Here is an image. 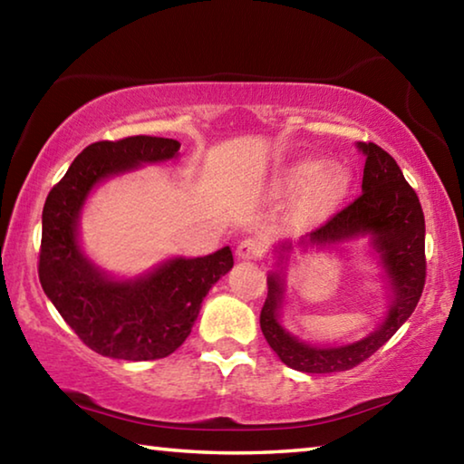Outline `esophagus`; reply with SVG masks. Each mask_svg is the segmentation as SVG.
<instances>
[{
    "label": "esophagus",
    "instance_id": "1",
    "mask_svg": "<svg viewBox=\"0 0 464 464\" xmlns=\"http://www.w3.org/2000/svg\"><path fill=\"white\" fill-rule=\"evenodd\" d=\"M260 254H262V246L260 241L256 239H243L237 246V256L241 260H256Z\"/></svg>",
    "mask_w": 464,
    "mask_h": 464
}]
</instances>
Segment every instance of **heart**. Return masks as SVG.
I'll use <instances>...</instances> for the list:
<instances>
[{"label": "heart", "mask_w": 464, "mask_h": 464, "mask_svg": "<svg viewBox=\"0 0 464 464\" xmlns=\"http://www.w3.org/2000/svg\"><path fill=\"white\" fill-rule=\"evenodd\" d=\"M311 181L314 184L309 188L307 196H304L303 213L311 221H319L340 202L345 190H348L350 178L343 168H329L321 171L319 161H304L290 176V182L295 188H304Z\"/></svg>", "instance_id": "obj_1"}]
</instances>
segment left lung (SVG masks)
<instances>
[{"mask_svg":"<svg viewBox=\"0 0 464 464\" xmlns=\"http://www.w3.org/2000/svg\"><path fill=\"white\" fill-rule=\"evenodd\" d=\"M358 149L366 155L362 194L304 235L301 243L327 246L356 235H371L389 276L391 307L382 325L364 340L340 348H317L298 342L280 325L285 282L280 274H270L268 296L260 313L262 334L282 362L301 372H342L364 362L410 319L426 285V221L418 194L384 149L374 143H358Z\"/></svg>","mask_w":464,"mask_h":464,"instance_id":"8db88e82","label":"left lung"}]
</instances>
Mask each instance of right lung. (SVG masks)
Instances as JSON below:
<instances>
[{
    "label": "right lung",
    "mask_w": 464,
    "mask_h": 464,
    "mask_svg": "<svg viewBox=\"0 0 464 464\" xmlns=\"http://www.w3.org/2000/svg\"><path fill=\"white\" fill-rule=\"evenodd\" d=\"M179 143L163 137L98 140L75 157L46 196L38 278L44 295L77 337L102 356L157 360L176 352L192 332L202 298L233 268V254L176 257L137 280L119 282L102 274L77 243L80 210L93 186L140 163L166 161Z\"/></svg>",
    "instance_id": "1"
}]
</instances>
